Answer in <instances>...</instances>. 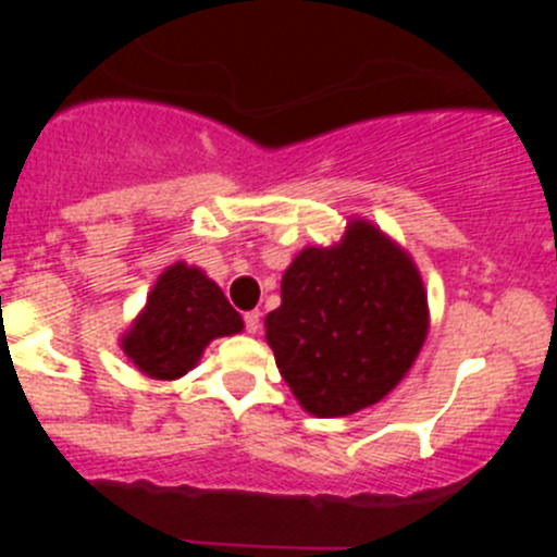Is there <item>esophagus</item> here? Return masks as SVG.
I'll return each mask as SVG.
<instances>
[{"label":"esophagus","instance_id":"1","mask_svg":"<svg viewBox=\"0 0 557 557\" xmlns=\"http://www.w3.org/2000/svg\"><path fill=\"white\" fill-rule=\"evenodd\" d=\"M245 329H248V334H256L259 329H262V314L256 312H245Z\"/></svg>","mask_w":557,"mask_h":557}]
</instances>
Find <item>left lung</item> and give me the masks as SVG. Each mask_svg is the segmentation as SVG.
<instances>
[{
  "mask_svg": "<svg viewBox=\"0 0 557 557\" xmlns=\"http://www.w3.org/2000/svg\"><path fill=\"white\" fill-rule=\"evenodd\" d=\"M426 329L416 262L368 220H351L332 248L295 256L284 270L282 307L264 318L275 366L318 418L382 401L412 368Z\"/></svg>",
  "mask_w": 557,
  "mask_h": 557,
  "instance_id": "8db88e82",
  "label": "left lung"
}]
</instances>
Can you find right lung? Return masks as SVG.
Wrapping results in <instances>:
<instances>
[{"mask_svg": "<svg viewBox=\"0 0 557 557\" xmlns=\"http://www.w3.org/2000/svg\"><path fill=\"white\" fill-rule=\"evenodd\" d=\"M243 326L239 312L203 270L175 262L159 275L120 348L145 376L170 382L198 366L211 339Z\"/></svg>", "mask_w": 557, "mask_h": 557, "instance_id": "add662e5", "label": "right lung"}]
</instances>
